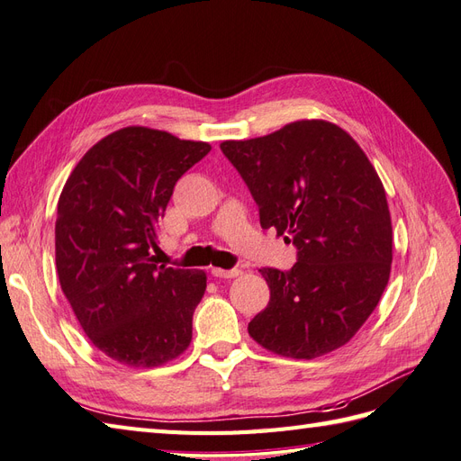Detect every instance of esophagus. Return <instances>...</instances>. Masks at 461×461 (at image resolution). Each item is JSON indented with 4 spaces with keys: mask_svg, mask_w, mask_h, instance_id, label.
Segmentation results:
<instances>
[{
    "mask_svg": "<svg viewBox=\"0 0 461 461\" xmlns=\"http://www.w3.org/2000/svg\"><path fill=\"white\" fill-rule=\"evenodd\" d=\"M212 275L217 276V278H234V276L242 275V271L240 269H219V267H213Z\"/></svg>",
    "mask_w": 461,
    "mask_h": 461,
    "instance_id": "obj_1",
    "label": "esophagus"
}]
</instances>
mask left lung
I'll use <instances>...</instances> for the list:
<instances>
[{"label": "left lung", "instance_id": "1", "mask_svg": "<svg viewBox=\"0 0 461 461\" xmlns=\"http://www.w3.org/2000/svg\"><path fill=\"white\" fill-rule=\"evenodd\" d=\"M221 149L259 205L261 227L298 248L292 269H259L271 298L249 321V337L294 359L350 342L379 303L393 263L386 194L366 151L323 119L225 140Z\"/></svg>", "mask_w": 461, "mask_h": 461}]
</instances>
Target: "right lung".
<instances>
[{"label":"right lung","mask_w":461,"mask_h":461,"mask_svg":"<svg viewBox=\"0 0 461 461\" xmlns=\"http://www.w3.org/2000/svg\"><path fill=\"white\" fill-rule=\"evenodd\" d=\"M207 142L124 127L95 142L68 175L55 219V267L90 342L127 367L186 352L203 271L158 265L159 219L176 180Z\"/></svg>","instance_id":"1"}]
</instances>
